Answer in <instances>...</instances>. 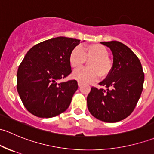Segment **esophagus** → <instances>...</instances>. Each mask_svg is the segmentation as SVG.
Segmentation results:
<instances>
[{"label":"esophagus","instance_id":"obj_1","mask_svg":"<svg viewBox=\"0 0 154 154\" xmlns=\"http://www.w3.org/2000/svg\"><path fill=\"white\" fill-rule=\"evenodd\" d=\"M82 85H83V83H82V82H80V81H78V86L80 87L82 86Z\"/></svg>","mask_w":154,"mask_h":154}]
</instances>
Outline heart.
I'll use <instances>...</instances> for the list:
<instances>
[{"mask_svg":"<svg viewBox=\"0 0 154 154\" xmlns=\"http://www.w3.org/2000/svg\"><path fill=\"white\" fill-rule=\"evenodd\" d=\"M106 47L100 44H91L84 47H76L71 51L69 63L73 68L81 67L86 60L90 68H80L74 71L72 77L80 82H92L100 77L105 78L109 74L112 63L109 60Z\"/></svg>","mask_w":154,"mask_h":154,"instance_id":"1","label":"heart"}]
</instances>
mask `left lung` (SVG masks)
Returning a JSON list of instances; mask_svg holds the SVG:
<instances>
[{
    "label": "left lung",
    "mask_w": 154,
    "mask_h": 154,
    "mask_svg": "<svg viewBox=\"0 0 154 154\" xmlns=\"http://www.w3.org/2000/svg\"><path fill=\"white\" fill-rule=\"evenodd\" d=\"M100 43L111 50L112 67L106 78L99 83L103 88L91 87L87 106L98 120L114 123L133 112L143 90L144 74L137 56L123 43Z\"/></svg>",
    "instance_id": "1"
}]
</instances>
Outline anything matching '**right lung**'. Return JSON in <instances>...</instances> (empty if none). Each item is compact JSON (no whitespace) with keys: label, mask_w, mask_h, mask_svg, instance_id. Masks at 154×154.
I'll return each mask as SVG.
<instances>
[{"label":"right lung","mask_w":154,"mask_h":154,"mask_svg":"<svg viewBox=\"0 0 154 154\" xmlns=\"http://www.w3.org/2000/svg\"><path fill=\"white\" fill-rule=\"evenodd\" d=\"M80 42L76 38L56 37L35 45L27 53L17 72V90L31 114L52 118L68 108L78 88L77 82L58 81L71 73L70 53Z\"/></svg>","instance_id":"add662e5"}]
</instances>
